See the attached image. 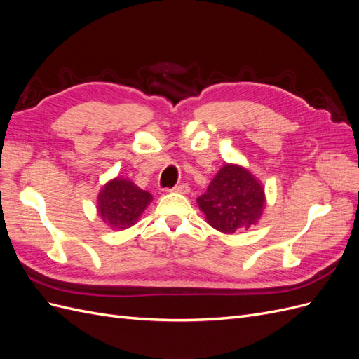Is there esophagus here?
Wrapping results in <instances>:
<instances>
[{
    "label": "esophagus",
    "instance_id": "esophagus-1",
    "mask_svg": "<svg viewBox=\"0 0 359 359\" xmlns=\"http://www.w3.org/2000/svg\"><path fill=\"white\" fill-rule=\"evenodd\" d=\"M170 191H175V193H181V194H187L190 191V187L187 184H180V186H175Z\"/></svg>",
    "mask_w": 359,
    "mask_h": 359
}]
</instances>
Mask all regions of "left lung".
Here are the masks:
<instances>
[{
	"mask_svg": "<svg viewBox=\"0 0 359 359\" xmlns=\"http://www.w3.org/2000/svg\"><path fill=\"white\" fill-rule=\"evenodd\" d=\"M206 223L222 233L255 226L266 206L265 189L252 172L241 165L224 163L208 189L198 198Z\"/></svg>",
	"mask_w": 359,
	"mask_h": 359,
	"instance_id": "1",
	"label": "left lung"
}]
</instances>
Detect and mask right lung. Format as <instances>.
Instances as JSON below:
<instances>
[{"instance_id": "obj_1", "label": "right lung", "mask_w": 359, "mask_h": 359, "mask_svg": "<svg viewBox=\"0 0 359 359\" xmlns=\"http://www.w3.org/2000/svg\"><path fill=\"white\" fill-rule=\"evenodd\" d=\"M151 201V193L139 189L133 181L116 177L102 187L97 196V212L111 229L124 231L137 223Z\"/></svg>"}]
</instances>
